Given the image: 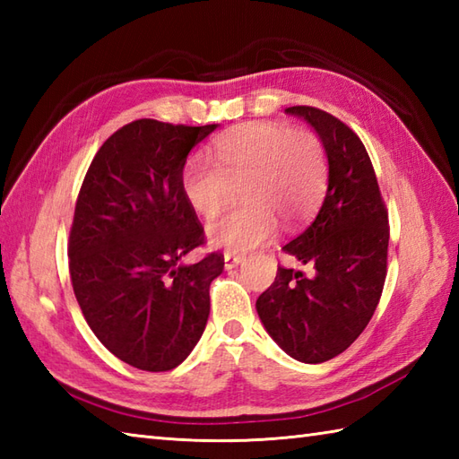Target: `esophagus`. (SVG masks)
Here are the masks:
<instances>
[{"label":"esophagus","instance_id":"34e87169","mask_svg":"<svg viewBox=\"0 0 459 459\" xmlns=\"http://www.w3.org/2000/svg\"><path fill=\"white\" fill-rule=\"evenodd\" d=\"M242 260H245V256H240V255H230V252H227V255H224V268H227V270L237 268Z\"/></svg>","mask_w":459,"mask_h":459}]
</instances>
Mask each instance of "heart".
<instances>
[{"instance_id":"heart-1","label":"heart","mask_w":459,"mask_h":459,"mask_svg":"<svg viewBox=\"0 0 459 459\" xmlns=\"http://www.w3.org/2000/svg\"><path fill=\"white\" fill-rule=\"evenodd\" d=\"M212 160L183 165V197L203 217H214L240 185L238 209L209 222L214 247L252 250L274 237L278 221L307 219L327 187V152L314 132L284 124H248L214 142Z\"/></svg>"}]
</instances>
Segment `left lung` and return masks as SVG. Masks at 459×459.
<instances>
[{
    "label": "left lung",
    "instance_id": "left-lung-1",
    "mask_svg": "<svg viewBox=\"0 0 459 459\" xmlns=\"http://www.w3.org/2000/svg\"><path fill=\"white\" fill-rule=\"evenodd\" d=\"M286 112L319 134L329 185L314 222L284 247L314 272L306 276L278 266L274 284L256 299V311L290 357L316 365L343 353L373 317L385 288L391 229L359 135L314 106H291Z\"/></svg>",
    "mask_w": 459,
    "mask_h": 459
}]
</instances>
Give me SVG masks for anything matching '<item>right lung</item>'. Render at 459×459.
I'll return each instance as SVG.
<instances>
[{
    "mask_svg": "<svg viewBox=\"0 0 459 459\" xmlns=\"http://www.w3.org/2000/svg\"><path fill=\"white\" fill-rule=\"evenodd\" d=\"M214 130L152 118L122 126L96 152L74 204L68 270L76 301L100 343L140 370L175 368L207 325L224 256L179 262L207 242L181 171Z\"/></svg>",
    "mask_w": 459,
    "mask_h": 459,
    "instance_id": "1",
    "label": "right lung"
}]
</instances>
